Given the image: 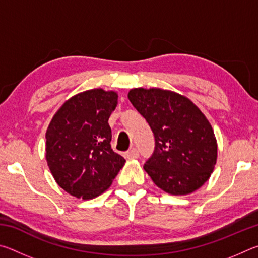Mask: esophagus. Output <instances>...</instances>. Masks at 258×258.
I'll return each instance as SVG.
<instances>
[{"mask_svg": "<svg viewBox=\"0 0 258 258\" xmlns=\"http://www.w3.org/2000/svg\"><path fill=\"white\" fill-rule=\"evenodd\" d=\"M125 157L127 159H135L139 157V151L138 149H135V148H132V149H130L127 152H125Z\"/></svg>", "mask_w": 258, "mask_h": 258, "instance_id": "34e87169", "label": "esophagus"}]
</instances>
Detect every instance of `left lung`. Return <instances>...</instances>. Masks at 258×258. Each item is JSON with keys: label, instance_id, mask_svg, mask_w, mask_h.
Here are the masks:
<instances>
[{"label": "left lung", "instance_id": "1", "mask_svg": "<svg viewBox=\"0 0 258 258\" xmlns=\"http://www.w3.org/2000/svg\"><path fill=\"white\" fill-rule=\"evenodd\" d=\"M128 99L155 135V151L145 171L161 190L192 194L215 167L217 142L206 116L184 95L168 90L132 89Z\"/></svg>", "mask_w": 258, "mask_h": 258}]
</instances>
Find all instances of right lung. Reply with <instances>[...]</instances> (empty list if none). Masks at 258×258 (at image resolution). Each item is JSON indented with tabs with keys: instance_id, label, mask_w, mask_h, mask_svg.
I'll return each mask as SVG.
<instances>
[{
	"instance_id": "add662e5",
	"label": "right lung",
	"mask_w": 258,
	"mask_h": 258,
	"mask_svg": "<svg viewBox=\"0 0 258 258\" xmlns=\"http://www.w3.org/2000/svg\"><path fill=\"white\" fill-rule=\"evenodd\" d=\"M117 103L115 91H84L59 108L46 130L45 157L52 176L78 199L103 194L125 164L110 146L108 119Z\"/></svg>"
}]
</instances>
